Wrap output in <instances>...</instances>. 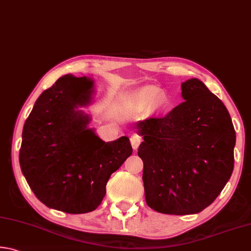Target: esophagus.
<instances>
[{
	"label": "esophagus",
	"mask_w": 251,
	"mask_h": 251,
	"mask_svg": "<svg viewBox=\"0 0 251 251\" xmlns=\"http://www.w3.org/2000/svg\"><path fill=\"white\" fill-rule=\"evenodd\" d=\"M142 142H143V138L139 134L135 133V134L130 136V144H131V146H133L134 150H137L138 146L141 145Z\"/></svg>",
	"instance_id": "34e87169"
}]
</instances>
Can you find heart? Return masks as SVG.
I'll list each match as a JSON object with an SVG mask.
<instances>
[{"label": "heart", "instance_id": "1", "mask_svg": "<svg viewBox=\"0 0 251 251\" xmlns=\"http://www.w3.org/2000/svg\"><path fill=\"white\" fill-rule=\"evenodd\" d=\"M160 95V91L156 87H145L139 90L130 101L131 109H145L155 103Z\"/></svg>", "mask_w": 251, "mask_h": 251}]
</instances>
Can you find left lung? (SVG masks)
<instances>
[{
  "mask_svg": "<svg viewBox=\"0 0 251 251\" xmlns=\"http://www.w3.org/2000/svg\"><path fill=\"white\" fill-rule=\"evenodd\" d=\"M185 101L166 116L134 128L143 136L147 205L161 214L189 215L218 197L233 171L236 133L226 106L198 78L181 83Z\"/></svg>",
  "mask_w": 251,
  "mask_h": 251,
  "instance_id": "obj_1",
  "label": "left lung"
}]
</instances>
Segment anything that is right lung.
I'll list each match as a JSON object with an SVG mask.
<instances>
[{
  "mask_svg": "<svg viewBox=\"0 0 251 251\" xmlns=\"http://www.w3.org/2000/svg\"><path fill=\"white\" fill-rule=\"evenodd\" d=\"M93 79L65 75L36 100L25 122L20 165L40 201L67 214L95 210L110 175L133 152L129 138L105 143L80 107L92 103Z\"/></svg>",
  "mask_w": 251,
  "mask_h": 251,
  "instance_id": "right-lung-1",
  "label": "right lung"
}]
</instances>
